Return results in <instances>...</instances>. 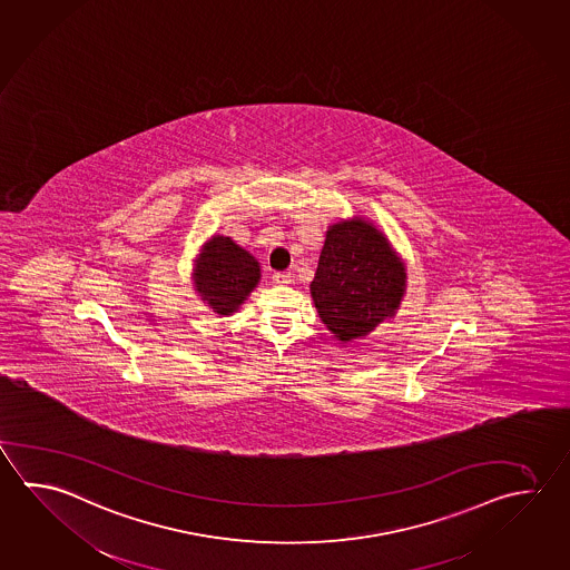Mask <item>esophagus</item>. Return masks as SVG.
<instances>
[{
	"label": "esophagus",
	"instance_id": "34e87169",
	"mask_svg": "<svg viewBox=\"0 0 570 570\" xmlns=\"http://www.w3.org/2000/svg\"><path fill=\"white\" fill-rule=\"evenodd\" d=\"M272 279H274V284H278V286H288V284H292V274L291 272H276V274L272 276Z\"/></svg>",
	"mask_w": 570,
	"mask_h": 570
}]
</instances>
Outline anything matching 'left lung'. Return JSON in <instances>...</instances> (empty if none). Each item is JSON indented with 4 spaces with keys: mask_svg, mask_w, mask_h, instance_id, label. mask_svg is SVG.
Here are the masks:
<instances>
[{
    "mask_svg": "<svg viewBox=\"0 0 570 570\" xmlns=\"http://www.w3.org/2000/svg\"><path fill=\"white\" fill-rule=\"evenodd\" d=\"M405 288L403 259L368 219L328 227L311 294L321 321L341 343L363 338L393 318Z\"/></svg>",
    "mask_w": 570,
    "mask_h": 570,
    "instance_id": "1",
    "label": "left lung"
}]
</instances>
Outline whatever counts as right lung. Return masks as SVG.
Here are the masks:
<instances>
[{"instance_id":"add662e5","label":"right lung","mask_w":570,"mask_h":570,"mask_svg":"<svg viewBox=\"0 0 570 570\" xmlns=\"http://www.w3.org/2000/svg\"><path fill=\"white\" fill-rule=\"evenodd\" d=\"M259 276L258 259L232 237H212L195 259V291L219 316L234 314L258 286Z\"/></svg>"}]
</instances>
